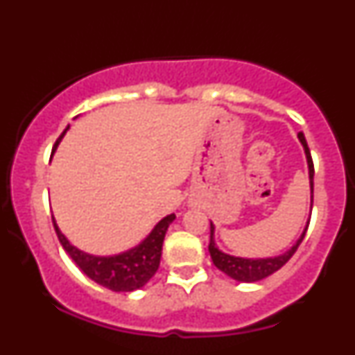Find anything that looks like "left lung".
<instances>
[{"instance_id": "obj_1", "label": "left lung", "mask_w": 355, "mask_h": 355, "mask_svg": "<svg viewBox=\"0 0 355 355\" xmlns=\"http://www.w3.org/2000/svg\"><path fill=\"white\" fill-rule=\"evenodd\" d=\"M298 138L301 141V144L304 146V152H306V158H307V164H309V178H311V192H312L311 209H312V205H313V161L311 157V150H309L307 143H306L304 133L300 132ZM309 222H311V217H309L307 225H306L304 231H302L301 237L296 241V243L292 248L286 251L284 254L276 256V257H267V259H243V257H236V256H230L227 253H223V251H220L216 247L214 225L211 223V239H209V247H208L211 259L218 270H222L225 275H228L230 278H233L236 281H241V282L261 281L263 278H267V276H270L272 273L278 272L282 266H286L290 257L295 254V251L298 250L300 243L302 242V239H304V236L307 233Z\"/></svg>"}]
</instances>
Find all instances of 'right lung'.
<instances>
[{
    "label": "right lung",
    "instance_id": "right-lung-1",
    "mask_svg": "<svg viewBox=\"0 0 355 355\" xmlns=\"http://www.w3.org/2000/svg\"><path fill=\"white\" fill-rule=\"evenodd\" d=\"M65 133L67 130L57 138L53 147V153ZM173 218H175V214L166 216L163 220H159L157 223V227L152 230V233L147 236L138 247L128 250L125 253L108 257H99L83 253L79 248H76L74 245H71L67 237L62 234V231L57 227L54 217L53 223L63 250L67 251L71 259L76 262V266L79 267L89 279H93L94 282H98V284L113 290V292H133V290L143 287L146 282L157 273V270L159 267L161 250H163L166 231L173 222Z\"/></svg>",
    "mask_w": 355,
    "mask_h": 355
}]
</instances>
